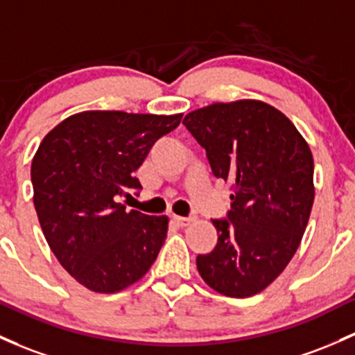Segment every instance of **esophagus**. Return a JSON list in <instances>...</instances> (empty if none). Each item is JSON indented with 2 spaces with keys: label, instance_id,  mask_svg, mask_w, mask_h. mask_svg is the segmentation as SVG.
<instances>
[{
  "label": "esophagus",
  "instance_id": "esophagus-1",
  "mask_svg": "<svg viewBox=\"0 0 355 355\" xmlns=\"http://www.w3.org/2000/svg\"><path fill=\"white\" fill-rule=\"evenodd\" d=\"M193 219L192 217H182V216H173V222L178 225V227H187Z\"/></svg>",
  "mask_w": 355,
  "mask_h": 355
}]
</instances>
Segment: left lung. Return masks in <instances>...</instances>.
Segmentation results:
<instances>
[{"label": "left lung", "mask_w": 355, "mask_h": 355, "mask_svg": "<svg viewBox=\"0 0 355 355\" xmlns=\"http://www.w3.org/2000/svg\"><path fill=\"white\" fill-rule=\"evenodd\" d=\"M210 168L231 184L227 219H214L216 248L197 256L212 290L248 298L271 285L302 243L315 198L313 157L295 124L254 99L214 103L184 118Z\"/></svg>", "instance_id": "1"}]
</instances>
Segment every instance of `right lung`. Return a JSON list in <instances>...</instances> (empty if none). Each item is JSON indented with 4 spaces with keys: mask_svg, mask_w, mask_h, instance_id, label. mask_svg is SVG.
<instances>
[{
    "mask_svg": "<svg viewBox=\"0 0 355 355\" xmlns=\"http://www.w3.org/2000/svg\"><path fill=\"white\" fill-rule=\"evenodd\" d=\"M180 121L182 114L84 111L42 139L32 162L35 210L58 263L87 290H124L157 259L168 217L126 210L119 198L141 189L135 171Z\"/></svg>",
    "mask_w": 355,
    "mask_h": 355,
    "instance_id": "obj_1",
    "label": "right lung"
}]
</instances>
